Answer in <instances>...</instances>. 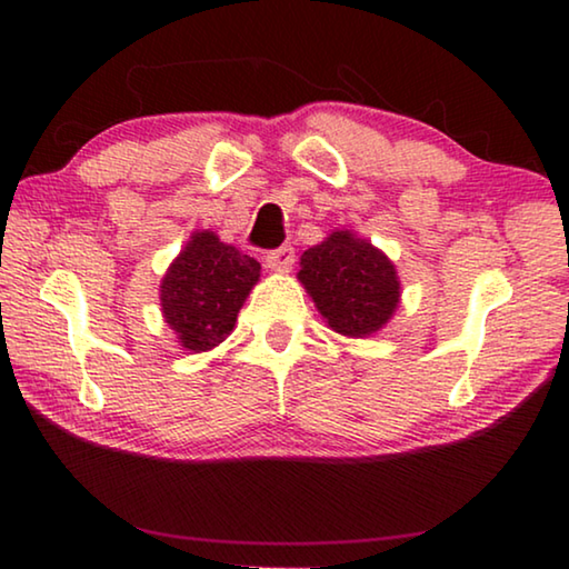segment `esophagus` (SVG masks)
Listing matches in <instances>:
<instances>
[{
  "mask_svg": "<svg viewBox=\"0 0 569 569\" xmlns=\"http://www.w3.org/2000/svg\"><path fill=\"white\" fill-rule=\"evenodd\" d=\"M293 261H296V250L291 246L273 248L263 256V263L266 268H271V271H291Z\"/></svg>",
  "mask_w": 569,
  "mask_h": 569,
  "instance_id": "1",
  "label": "esophagus"
}]
</instances>
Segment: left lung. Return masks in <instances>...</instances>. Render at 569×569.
<instances>
[{
    "mask_svg": "<svg viewBox=\"0 0 569 569\" xmlns=\"http://www.w3.org/2000/svg\"><path fill=\"white\" fill-rule=\"evenodd\" d=\"M298 278L331 329L353 339L377 333L399 303V281L389 258L349 230L308 248Z\"/></svg>",
    "mask_w": 569,
    "mask_h": 569,
    "instance_id": "1",
    "label": "left lung"
}]
</instances>
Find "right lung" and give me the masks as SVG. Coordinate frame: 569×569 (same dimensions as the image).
Instances as JSON below:
<instances>
[{"label":"right lung","mask_w":569,"mask_h":569,"mask_svg":"<svg viewBox=\"0 0 569 569\" xmlns=\"http://www.w3.org/2000/svg\"><path fill=\"white\" fill-rule=\"evenodd\" d=\"M261 276V263L218 236L196 233L162 278V313L180 343L208 351L233 331L236 316Z\"/></svg>","instance_id":"1"}]
</instances>
